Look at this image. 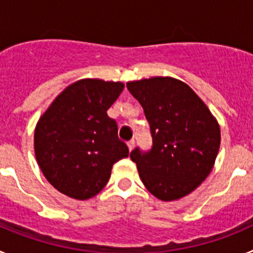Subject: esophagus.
I'll list each match as a JSON object with an SVG mask.
<instances>
[{"mask_svg":"<svg viewBox=\"0 0 253 253\" xmlns=\"http://www.w3.org/2000/svg\"><path fill=\"white\" fill-rule=\"evenodd\" d=\"M134 146H135V140H134V139L129 140V142H128V148H129V151H133Z\"/></svg>","mask_w":253,"mask_h":253,"instance_id":"esophagus-1","label":"esophagus"}]
</instances>
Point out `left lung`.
Returning a JSON list of instances; mask_svg holds the SVG:
<instances>
[{"mask_svg": "<svg viewBox=\"0 0 253 253\" xmlns=\"http://www.w3.org/2000/svg\"><path fill=\"white\" fill-rule=\"evenodd\" d=\"M142 105L152 147L130 153L144 186L163 202L187 195L208 177L220 146V130L207 105L186 84L171 77L128 82Z\"/></svg>", "mask_w": 253, "mask_h": 253, "instance_id": "1", "label": "left lung"}]
</instances>
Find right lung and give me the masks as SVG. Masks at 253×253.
<instances>
[{
    "instance_id": "add662e5",
    "label": "right lung",
    "mask_w": 253,
    "mask_h": 253,
    "mask_svg": "<svg viewBox=\"0 0 253 253\" xmlns=\"http://www.w3.org/2000/svg\"><path fill=\"white\" fill-rule=\"evenodd\" d=\"M123 88L122 82L81 80L67 87L40 118L34 135L38 165L64 195L92 198L107 184L114 163L128 157L118 124L106 113Z\"/></svg>"
}]
</instances>
